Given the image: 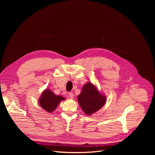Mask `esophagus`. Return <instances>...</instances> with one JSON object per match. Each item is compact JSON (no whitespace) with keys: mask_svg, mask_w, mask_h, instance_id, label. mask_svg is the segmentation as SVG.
Here are the masks:
<instances>
[{"mask_svg":"<svg viewBox=\"0 0 155 155\" xmlns=\"http://www.w3.org/2000/svg\"><path fill=\"white\" fill-rule=\"evenodd\" d=\"M68 96H69L70 98L73 99V97H74V95H73V93H69V94H68Z\"/></svg>","mask_w":155,"mask_h":155,"instance_id":"34e87169","label":"esophagus"}]
</instances>
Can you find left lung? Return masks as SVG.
Returning a JSON list of instances; mask_svg holds the SVG:
<instances>
[{"label": "left lung", "mask_w": 155, "mask_h": 155, "mask_svg": "<svg viewBox=\"0 0 155 155\" xmlns=\"http://www.w3.org/2000/svg\"><path fill=\"white\" fill-rule=\"evenodd\" d=\"M78 101L83 111L90 116L104 106L106 102V97L101 94L92 83L87 82L78 95Z\"/></svg>", "instance_id": "obj_1"}]
</instances>
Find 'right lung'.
Segmentation results:
<instances>
[{
    "label": "right lung",
    "mask_w": 155,
    "mask_h": 155,
    "mask_svg": "<svg viewBox=\"0 0 155 155\" xmlns=\"http://www.w3.org/2000/svg\"><path fill=\"white\" fill-rule=\"evenodd\" d=\"M66 99L61 95H56L49 89L43 92L39 99L40 106L48 112H52L58 106L60 102Z\"/></svg>",
    "instance_id": "add662e5"
}]
</instances>
